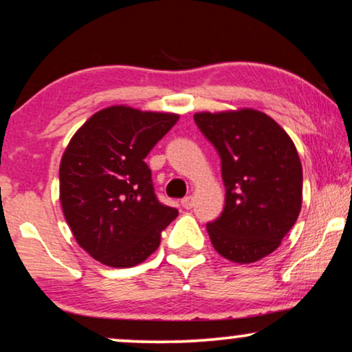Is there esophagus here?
Instances as JSON below:
<instances>
[{"label": "esophagus", "mask_w": 352, "mask_h": 352, "mask_svg": "<svg viewBox=\"0 0 352 352\" xmlns=\"http://www.w3.org/2000/svg\"><path fill=\"white\" fill-rule=\"evenodd\" d=\"M181 205H182V207H184L186 210L192 208V205H194V197H192V195H187V197L182 199V200H181Z\"/></svg>", "instance_id": "34e87169"}]
</instances>
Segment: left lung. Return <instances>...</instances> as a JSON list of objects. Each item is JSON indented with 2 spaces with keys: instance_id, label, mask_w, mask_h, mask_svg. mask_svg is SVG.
Instances as JSON below:
<instances>
[{
  "instance_id": "left-lung-1",
  "label": "left lung",
  "mask_w": 352,
  "mask_h": 352,
  "mask_svg": "<svg viewBox=\"0 0 352 352\" xmlns=\"http://www.w3.org/2000/svg\"><path fill=\"white\" fill-rule=\"evenodd\" d=\"M221 158L226 204L208 223L213 248L234 263H252L280 248L302 207V165L286 131L252 108L195 113Z\"/></svg>"
}]
</instances>
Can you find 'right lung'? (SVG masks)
Returning a JSON list of instances; mask_svg holds the SVG:
<instances>
[{
  "label": "right lung",
  "mask_w": 352,
  "mask_h": 352,
  "mask_svg": "<svg viewBox=\"0 0 352 352\" xmlns=\"http://www.w3.org/2000/svg\"><path fill=\"white\" fill-rule=\"evenodd\" d=\"M176 113L113 104L82 124L59 163V202L77 244L100 263L135 267L160 245L177 210L160 204L144 162Z\"/></svg>",
  "instance_id": "right-lung-1"
}]
</instances>
